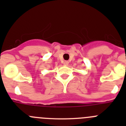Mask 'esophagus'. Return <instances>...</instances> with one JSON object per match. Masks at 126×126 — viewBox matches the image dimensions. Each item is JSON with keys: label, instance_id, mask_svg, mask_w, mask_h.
<instances>
[{"label": "esophagus", "instance_id": "34e87169", "mask_svg": "<svg viewBox=\"0 0 126 126\" xmlns=\"http://www.w3.org/2000/svg\"><path fill=\"white\" fill-rule=\"evenodd\" d=\"M64 65H68V64H69V62H68V61H64Z\"/></svg>", "mask_w": 126, "mask_h": 126}]
</instances>
